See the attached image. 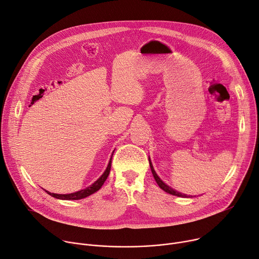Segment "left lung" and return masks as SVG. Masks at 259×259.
I'll return each instance as SVG.
<instances>
[{"instance_id": "1", "label": "left lung", "mask_w": 259, "mask_h": 259, "mask_svg": "<svg viewBox=\"0 0 259 259\" xmlns=\"http://www.w3.org/2000/svg\"><path fill=\"white\" fill-rule=\"evenodd\" d=\"M149 161H150V167H151L152 174H153V176H154V179H155V181L157 182L158 186L161 188V189H162L163 191H165V192H167V193H169V194H171V195L179 196V197H190V195H187V194H183V193H181V192H178L177 190L172 189L171 187H169L168 185H166L165 183H164V182L158 177V175L156 174V171H155V169H154V167H153V165H152L151 160H149Z\"/></svg>"}]
</instances>
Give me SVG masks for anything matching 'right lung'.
Segmentation results:
<instances>
[{
    "instance_id": "add662e5",
    "label": "right lung",
    "mask_w": 259,
    "mask_h": 259,
    "mask_svg": "<svg viewBox=\"0 0 259 259\" xmlns=\"http://www.w3.org/2000/svg\"><path fill=\"white\" fill-rule=\"evenodd\" d=\"M114 152V151H113ZM113 154V153H112ZM112 158V156H111ZM111 158L108 162V165L105 169V171L103 172V175L95 182L93 183L92 185H90L89 187H87L85 189H82L80 191H77V192H74V193H70V194H57V193H52V192H49L46 191V193L50 194L51 196L55 197V198H58V199H63V200H77V199H81V198H85L88 197L89 195L93 194L97 192L100 188L102 187V185L104 184V182L106 181L109 172H110V167H111Z\"/></svg>"
}]
</instances>
